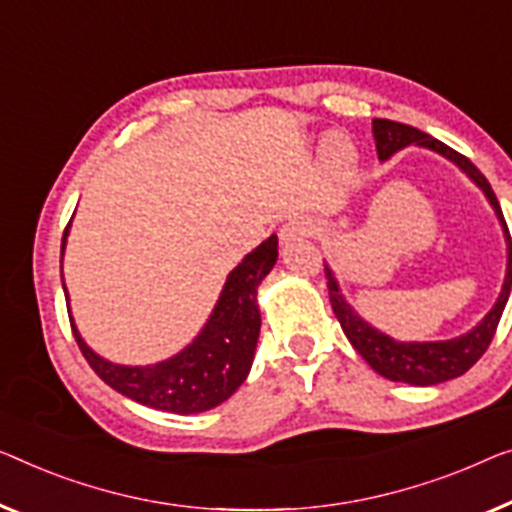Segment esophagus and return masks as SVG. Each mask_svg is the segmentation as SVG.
Instances as JSON below:
<instances>
[{
	"instance_id": "1",
	"label": "esophagus",
	"mask_w": 512,
	"mask_h": 512,
	"mask_svg": "<svg viewBox=\"0 0 512 512\" xmlns=\"http://www.w3.org/2000/svg\"><path fill=\"white\" fill-rule=\"evenodd\" d=\"M310 234H312V223H308V220H289V223L282 225L280 230V243L289 246V243L294 241L308 239Z\"/></svg>"
}]
</instances>
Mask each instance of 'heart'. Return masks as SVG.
Here are the masks:
<instances>
[{
  "label": "heart",
  "mask_w": 512,
  "mask_h": 512,
  "mask_svg": "<svg viewBox=\"0 0 512 512\" xmlns=\"http://www.w3.org/2000/svg\"><path fill=\"white\" fill-rule=\"evenodd\" d=\"M324 158H326V163L338 167V170H340V167L352 163L354 149H352V144H349L342 135H329V137H326V142H324Z\"/></svg>",
  "instance_id": "obj_1"
}]
</instances>
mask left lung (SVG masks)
Wrapping results in <instances>:
<instances>
[{
    "label": "left lung",
    "instance_id": "obj_1",
    "mask_svg": "<svg viewBox=\"0 0 512 512\" xmlns=\"http://www.w3.org/2000/svg\"><path fill=\"white\" fill-rule=\"evenodd\" d=\"M372 135H375L377 144V156L381 163L391 158L398 151L407 149L414 144V147L430 149L434 154L444 156L451 160L453 165L460 167V170L467 174V177L476 183V186L483 190V195L490 202V207L497 213L503 239H506V276H503L501 292L497 296V303L492 305V310L480 319L474 329L457 335L451 340H395L384 331H379L370 322L358 315L352 308V303L345 299L342 289L338 285V278L329 264H324L326 271V285H329V296L335 317L345 331L347 340L352 342V347L358 354L365 358V363L370 365L372 370L379 372L381 377L391 381H402V384L411 386H437L441 381L455 379L467 372L471 365H474L480 356L485 354V349L490 347L494 338V331H497L501 312L506 308L510 289H512V241L506 227V220H503V213L499 207L497 195L487 179L480 174L478 167L471 163L469 158L457 154L455 149L448 147V144L434 140L432 135L418 131L414 126L400 124V121L391 119H372Z\"/></svg>",
    "mask_w": 512,
    "mask_h": 512
}]
</instances>
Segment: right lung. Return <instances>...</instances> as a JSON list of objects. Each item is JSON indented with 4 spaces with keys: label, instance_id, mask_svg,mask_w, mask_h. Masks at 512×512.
<instances>
[{
    "label": "right lung",
    "instance_id": "add662e5",
    "mask_svg": "<svg viewBox=\"0 0 512 512\" xmlns=\"http://www.w3.org/2000/svg\"><path fill=\"white\" fill-rule=\"evenodd\" d=\"M68 230L71 223L61 239V259H64ZM276 259L278 236L271 234L230 271L207 324L195 335V340L165 361L151 365L112 363L98 356L82 340L71 317L73 335L96 375L117 393L172 414L209 411L230 398L248 377L257 349L259 326H262L257 287L276 266ZM64 294L71 315L66 285Z\"/></svg>",
    "mask_w": 512,
    "mask_h": 512
}]
</instances>
